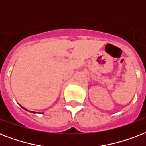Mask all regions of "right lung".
Instances as JSON below:
<instances>
[{"label":"right lung","mask_w":146,"mask_h":146,"mask_svg":"<svg viewBox=\"0 0 146 146\" xmlns=\"http://www.w3.org/2000/svg\"><path fill=\"white\" fill-rule=\"evenodd\" d=\"M21 107H22V108H23V109H25V110H26V109L25 108H23V106H21ZM30 112H33V113H35V112H34V111H30Z\"/></svg>","instance_id":"obj_1"}]
</instances>
